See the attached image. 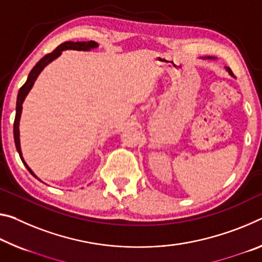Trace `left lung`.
I'll return each instance as SVG.
<instances>
[{
	"instance_id": "8db88e82",
	"label": "left lung",
	"mask_w": 262,
	"mask_h": 262,
	"mask_svg": "<svg viewBox=\"0 0 262 262\" xmlns=\"http://www.w3.org/2000/svg\"><path fill=\"white\" fill-rule=\"evenodd\" d=\"M227 71L230 72V74H232V71H231V69H230V68H227ZM232 76H233V74H232Z\"/></svg>"
}]
</instances>
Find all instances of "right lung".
<instances>
[{"mask_svg": "<svg viewBox=\"0 0 262 262\" xmlns=\"http://www.w3.org/2000/svg\"><path fill=\"white\" fill-rule=\"evenodd\" d=\"M97 47H98V43H95V41H93V40H90V41H65V43H61L59 47H57L51 53H48V55H45L38 61V63H37L34 66V69H32L30 73H29L27 81L24 82V85L19 89L18 94H17V101H16V115H15V121H14V139H15V146H16V149H17V151L19 154L20 160H22L24 165H26L27 169L29 170V171H30L31 175H34V172L31 171V169L29 168L26 162H24L23 157H22V151H20V146H19L18 124H19L20 113H22V103L24 101V99H26L29 91L31 90V87H32V85H34V82L36 80V78L38 77V74L40 73L41 70H43L45 66H47L50 63V61L56 59V58L60 55L61 51H64V50H70V49H71V50H84V51H89V50L94 49Z\"/></svg>", "mask_w": 262, "mask_h": 262, "instance_id": "add662e5", "label": "right lung"}]
</instances>
